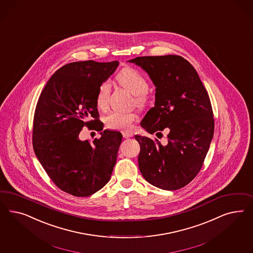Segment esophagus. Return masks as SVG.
<instances>
[{"instance_id": "1", "label": "esophagus", "mask_w": 253, "mask_h": 253, "mask_svg": "<svg viewBox=\"0 0 253 253\" xmlns=\"http://www.w3.org/2000/svg\"><path fill=\"white\" fill-rule=\"evenodd\" d=\"M123 135L124 138H130L132 136V133L129 132V131H123Z\"/></svg>"}]
</instances>
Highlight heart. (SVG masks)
<instances>
[{
  "label": "heart",
  "mask_w": 253,
  "mask_h": 253,
  "mask_svg": "<svg viewBox=\"0 0 253 253\" xmlns=\"http://www.w3.org/2000/svg\"><path fill=\"white\" fill-rule=\"evenodd\" d=\"M118 81L127 89L130 93L135 95V101L139 106H144L146 101V92H148L149 85L146 78L143 76L136 69H123L118 75ZM111 91V85L108 81L103 82L99 85L96 96L95 104L101 110L106 109L109 101V94ZM136 116L134 113H125L120 111H112L105 117L106 126L113 130H129L131 124L135 121Z\"/></svg>",
  "instance_id": "b5f03b06"
}]
</instances>
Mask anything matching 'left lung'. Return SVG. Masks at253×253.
<instances>
[{
  "instance_id": "1",
  "label": "left lung",
  "mask_w": 253,
  "mask_h": 253,
  "mask_svg": "<svg viewBox=\"0 0 253 253\" xmlns=\"http://www.w3.org/2000/svg\"><path fill=\"white\" fill-rule=\"evenodd\" d=\"M146 71L156 87L155 106L141 122L153 134L168 128V143L136 134L138 165L149 184L177 190L199 173L214 132L207 91L194 67L180 55L139 56L129 60Z\"/></svg>"
}]
</instances>
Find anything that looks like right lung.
Masks as SVG:
<instances>
[{"mask_svg":"<svg viewBox=\"0 0 253 253\" xmlns=\"http://www.w3.org/2000/svg\"><path fill=\"white\" fill-rule=\"evenodd\" d=\"M119 61L69 63L56 70L39 97L33 120L34 152L58 188L88 197L110 180L123 134L103 130L95 96ZM84 126L100 131L92 143L78 134Z\"/></svg>","mask_w":253,"mask_h":253,"instance_id":"right-lung-1","label":"right lung"}]
</instances>
